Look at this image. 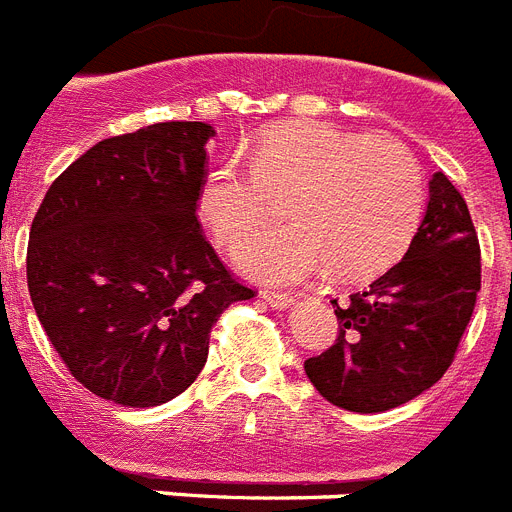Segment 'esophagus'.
<instances>
[{
	"instance_id": "34e87169",
	"label": "esophagus",
	"mask_w": 512,
	"mask_h": 512,
	"mask_svg": "<svg viewBox=\"0 0 512 512\" xmlns=\"http://www.w3.org/2000/svg\"><path fill=\"white\" fill-rule=\"evenodd\" d=\"M260 299H265L273 309H289L294 304V299L289 294H281V291H260Z\"/></svg>"
}]
</instances>
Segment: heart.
<instances>
[{"label": "heart", "mask_w": 512, "mask_h": 512, "mask_svg": "<svg viewBox=\"0 0 512 512\" xmlns=\"http://www.w3.org/2000/svg\"><path fill=\"white\" fill-rule=\"evenodd\" d=\"M291 223L236 244L234 263L265 283H299L336 270L380 273L409 247L424 208V179L409 150L322 122H291L257 137L249 169L223 161L197 190V218L221 247L265 221L286 195Z\"/></svg>", "instance_id": "1"}]
</instances>
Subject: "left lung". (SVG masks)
<instances>
[{
  "instance_id": "left-lung-1",
  "label": "left lung",
  "mask_w": 512,
  "mask_h": 512,
  "mask_svg": "<svg viewBox=\"0 0 512 512\" xmlns=\"http://www.w3.org/2000/svg\"><path fill=\"white\" fill-rule=\"evenodd\" d=\"M482 289L479 239L466 200L442 171L401 263L338 304V341L304 362L333 406L390 411L445 375Z\"/></svg>"
}]
</instances>
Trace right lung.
<instances>
[{"mask_svg":"<svg viewBox=\"0 0 512 512\" xmlns=\"http://www.w3.org/2000/svg\"><path fill=\"white\" fill-rule=\"evenodd\" d=\"M205 122L101 140L54 179L28 242L38 320L77 382L148 409L190 388L223 309L252 299L205 242Z\"/></svg>","mask_w":512,"mask_h":512,"instance_id":"right-lung-1","label":"right lung"}]
</instances>
